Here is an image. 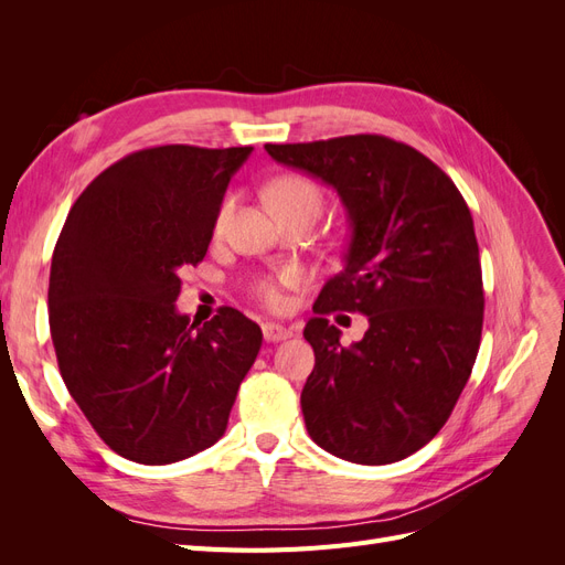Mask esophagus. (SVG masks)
Masks as SVG:
<instances>
[{"instance_id": "esophagus-1", "label": "esophagus", "mask_w": 565, "mask_h": 565, "mask_svg": "<svg viewBox=\"0 0 565 565\" xmlns=\"http://www.w3.org/2000/svg\"><path fill=\"white\" fill-rule=\"evenodd\" d=\"M262 332H264V339L273 341V344H276V341L287 339V337H292V330L285 328V324H280V322H264Z\"/></svg>"}]
</instances>
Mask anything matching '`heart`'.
Segmentation results:
<instances>
[{
    "mask_svg": "<svg viewBox=\"0 0 565 565\" xmlns=\"http://www.w3.org/2000/svg\"><path fill=\"white\" fill-rule=\"evenodd\" d=\"M268 198H270L273 207H276V212L303 207V204H318V207L322 204L320 188L311 179L299 177V174H287V177H280L273 181L268 185ZM233 210H235V198L228 195V198H224V202L218 204L216 221H214L216 231H224ZM299 280H301V273L297 268H280L276 273H270V276H264L256 280L254 295L259 297L268 306V309H285L287 289L297 287Z\"/></svg>",
    "mask_w": 565,
    "mask_h": 565,
    "instance_id": "obj_1",
    "label": "heart"
}]
</instances>
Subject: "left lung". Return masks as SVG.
I'll return each instance as SVG.
<instances>
[{"label":"left lung","mask_w":565,"mask_h":565,"mask_svg":"<svg viewBox=\"0 0 565 565\" xmlns=\"http://www.w3.org/2000/svg\"><path fill=\"white\" fill-rule=\"evenodd\" d=\"M266 150L337 188L351 221L347 266L303 328L316 353L301 391L306 429L355 465L405 459L448 422L481 347L483 276L467 202L438 164L388 136ZM332 310L367 315L366 337L341 348Z\"/></svg>","instance_id":"obj_1"}]
</instances>
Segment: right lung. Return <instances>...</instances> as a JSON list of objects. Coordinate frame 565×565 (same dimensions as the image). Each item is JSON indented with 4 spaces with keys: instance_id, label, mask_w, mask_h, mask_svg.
Listing matches in <instances>:
<instances>
[{
    "instance_id": "1",
    "label": "right lung",
    "mask_w": 565,
    "mask_h": 565,
    "mask_svg": "<svg viewBox=\"0 0 565 565\" xmlns=\"http://www.w3.org/2000/svg\"><path fill=\"white\" fill-rule=\"evenodd\" d=\"M252 146H156L100 172L51 256L49 328L61 377L110 450L169 465L224 436L262 349L259 324L177 313L181 273L207 254L218 204Z\"/></svg>"
}]
</instances>
